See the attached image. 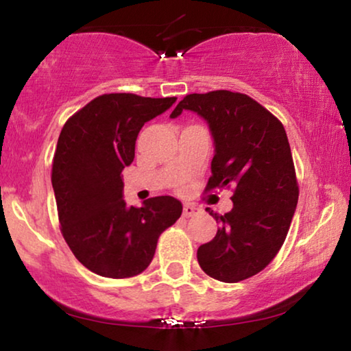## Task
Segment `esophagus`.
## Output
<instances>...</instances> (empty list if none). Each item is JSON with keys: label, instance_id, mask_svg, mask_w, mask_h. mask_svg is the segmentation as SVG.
Returning a JSON list of instances; mask_svg holds the SVG:
<instances>
[{"label": "esophagus", "instance_id": "esophagus-1", "mask_svg": "<svg viewBox=\"0 0 351 351\" xmlns=\"http://www.w3.org/2000/svg\"><path fill=\"white\" fill-rule=\"evenodd\" d=\"M198 208H196L195 204H190V203H186V204H184V217H193V215L198 213Z\"/></svg>", "mask_w": 351, "mask_h": 351}]
</instances>
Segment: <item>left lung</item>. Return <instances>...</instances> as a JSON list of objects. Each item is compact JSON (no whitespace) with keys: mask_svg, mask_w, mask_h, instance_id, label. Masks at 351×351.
Instances as JSON below:
<instances>
[{"mask_svg":"<svg viewBox=\"0 0 351 351\" xmlns=\"http://www.w3.org/2000/svg\"><path fill=\"white\" fill-rule=\"evenodd\" d=\"M196 112L208 121L215 143L206 191L233 190L213 241L196 252L206 275L223 282L247 280L270 263L285 243L299 185L285 126L252 97L232 90L189 94L171 113Z\"/></svg>","mask_w":351,"mask_h":351,"instance_id":"1","label":"left lung"}]
</instances>
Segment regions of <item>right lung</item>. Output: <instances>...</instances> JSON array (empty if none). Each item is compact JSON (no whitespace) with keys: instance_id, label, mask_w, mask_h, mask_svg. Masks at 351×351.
Returning <instances> with one entry per match:
<instances>
[{"instance_id":"1","label":"right lung","mask_w":351,"mask_h":351,"mask_svg":"<svg viewBox=\"0 0 351 351\" xmlns=\"http://www.w3.org/2000/svg\"><path fill=\"white\" fill-rule=\"evenodd\" d=\"M174 102L176 97L102 94L62 128L51 174L60 232L95 275L137 276L150 265L160 234L180 217L182 203L172 196L128 208L121 180L134 161L138 131Z\"/></svg>"}]
</instances>
